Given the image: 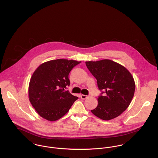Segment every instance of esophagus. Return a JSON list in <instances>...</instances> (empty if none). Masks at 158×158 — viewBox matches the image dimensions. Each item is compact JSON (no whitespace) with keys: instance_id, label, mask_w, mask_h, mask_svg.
Instances as JSON below:
<instances>
[{"instance_id":"esophagus-1","label":"esophagus","mask_w":158,"mask_h":158,"mask_svg":"<svg viewBox=\"0 0 158 158\" xmlns=\"http://www.w3.org/2000/svg\"><path fill=\"white\" fill-rule=\"evenodd\" d=\"M88 97V95H83V94H81V98L83 99V100H85L86 98H87Z\"/></svg>"}]
</instances>
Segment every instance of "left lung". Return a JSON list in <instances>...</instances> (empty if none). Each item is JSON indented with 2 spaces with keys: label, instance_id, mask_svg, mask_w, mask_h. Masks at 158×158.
Returning <instances> with one entry per match:
<instances>
[{
  "label": "left lung",
  "instance_id": "left-lung-1",
  "mask_svg": "<svg viewBox=\"0 0 158 158\" xmlns=\"http://www.w3.org/2000/svg\"><path fill=\"white\" fill-rule=\"evenodd\" d=\"M96 78L98 89L104 95L97 98V106L91 112L97 117L110 120L123 113L129 106L135 91V82L128 70L110 60L86 61Z\"/></svg>",
  "mask_w": 158,
  "mask_h": 158
}]
</instances>
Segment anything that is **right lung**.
Returning <instances> with one entry per match:
<instances>
[{"instance_id": "obj_1", "label": "right lung", "mask_w": 158, "mask_h": 158, "mask_svg": "<svg viewBox=\"0 0 158 158\" xmlns=\"http://www.w3.org/2000/svg\"><path fill=\"white\" fill-rule=\"evenodd\" d=\"M81 61L58 59L41 64L33 72L28 86V97L38 114L55 121L68 113L78 97L72 95L69 74Z\"/></svg>"}]
</instances>
